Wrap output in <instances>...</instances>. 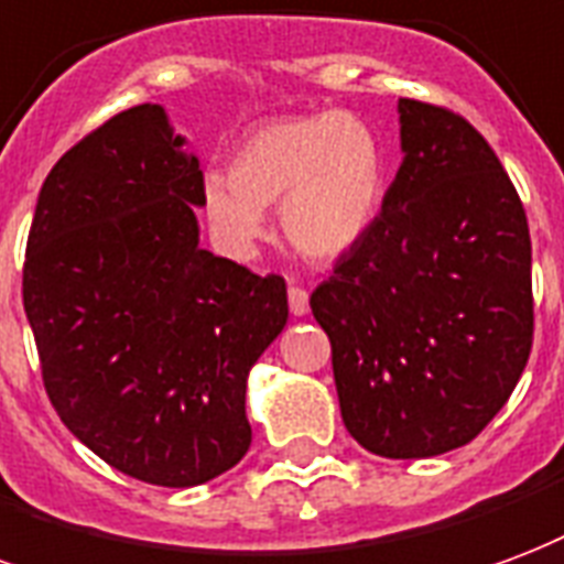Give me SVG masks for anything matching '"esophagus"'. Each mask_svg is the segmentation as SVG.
<instances>
[{"label":"esophagus","mask_w":564,"mask_h":564,"mask_svg":"<svg viewBox=\"0 0 564 564\" xmlns=\"http://www.w3.org/2000/svg\"><path fill=\"white\" fill-rule=\"evenodd\" d=\"M290 311H293V316H304L307 311H311V302H307V290L304 286H299V283H290Z\"/></svg>","instance_id":"obj_1"}]
</instances>
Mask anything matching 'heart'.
Returning <instances> with one entry per match:
<instances>
[{
  "label": "heart",
  "instance_id": "heart-1",
  "mask_svg": "<svg viewBox=\"0 0 564 564\" xmlns=\"http://www.w3.org/2000/svg\"><path fill=\"white\" fill-rule=\"evenodd\" d=\"M386 149L356 112H307L257 124L232 149L224 173L199 185L215 239L250 257L281 206L286 241L307 260H337L373 227L386 199Z\"/></svg>",
  "mask_w": 564,
  "mask_h": 564
}]
</instances>
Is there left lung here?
<instances>
[{
  "instance_id": "1",
  "label": "left lung",
  "mask_w": 564,
  "mask_h": 564,
  "mask_svg": "<svg viewBox=\"0 0 564 564\" xmlns=\"http://www.w3.org/2000/svg\"><path fill=\"white\" fill-rule=\"evenodd\" d=\"M382 212L311 295L352 440L391 460L460 448L532 349V241L496 152L457 112L400 98Z\"/></svg>"
}]
</instances>
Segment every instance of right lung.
I'll list each match as a JSON object with an SVG mask.
<instances>
[{
  "mask_svg": "<svg viewBox=\"0 0 564 564\" xmlns=\"http://www.w3.org/2000/svg\"><path fill=\"white\" fill-rule=\"evenodd\" d=\"M185 145L161 104L83 137L37 194L23 265L53 410L158 487H197L248 454V373L290 316L283 278L199 248L203 170Z\"/></svg>",
  "mask_w": 564,
  "mask_h": 564,
  "instance_id": "1",
  "label": "right lung"
}]
</instances>
